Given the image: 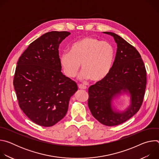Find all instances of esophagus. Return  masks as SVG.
I'll return each instance as SVG.
<instances>
[{"instance_id":"1","label":"esophagus","mask_w":159,"mask_h":159,"mask_svg":"<svg viewBox=\"0 0 159 159\" xmlns=\"http://www.w3.org/2000/svg\"><path fill=\"white\" fill-rule=\"evenodd\" d=\"M79 89H87V87L85 86V85H82V84H80V85H79Z\"/></svg>"}]
</instances>
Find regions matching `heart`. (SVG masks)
I'll return each instance as SVG.
<instances>
[{
  "instance_id": "heart-1",
  "label": "heart",
  "mask_w": 159,
  "mask_h": 159,
  "mask_svg": "<svg viewBox=\"0 0 159 159\" xmlns=\"http://www.w3.org/2000/svg\"><path fill=\"white\" fill-rule=\"evenodd\" d=\"M115 50L106 41L92 36L84 37L72 44L70 53H63L60 63L64 74L75 77L80 69V77L98 82L109 74L114 61Z\"/></svg>"
}]
</instances>
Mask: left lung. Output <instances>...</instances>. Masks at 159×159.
Here are the masks:
<instances>
[{
	"instance_id": "8db88e82",
	"label": "left lung",
	"mask_w": 159,
	"mask_h": 159,
	"mask_svg": "<svg viewBox=\"0 0 159 159\" xmlns=\"http://www.w3.org/2000/svg\"><path fill=\"white\" fill-rule=\"evenodd\" d=\"M114 38L117 51L108 75L89 88L88 106L93 116L108 126L120 125L137 113L143 101L147 73L141 55L133 46L121 36L104 32ZM122 92L130 95V105L124 111H114L111 101Z\"/></svg>"
}]
</instances>
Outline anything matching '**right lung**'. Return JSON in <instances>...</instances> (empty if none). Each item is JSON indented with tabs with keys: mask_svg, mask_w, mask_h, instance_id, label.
<instances>
[{
	"mask_svg": "<svg viewBox=\"0 0 159 159\" xmlns=\"http://www.w3.org/2000/svg\"><path fill=\"white\" fill-rule=\"evenodd\" d=\"M70 33L51 31L32 42L17 63L13 85L20 108L33 122L52 126L66 115L77 84L61 72L58 48Z\"/></svg>",
	"mask_w": 159,
	"mask_h": 159,
	"instance_id": "right-lung-1",
	"label": "right lung"
}]
</instances>
